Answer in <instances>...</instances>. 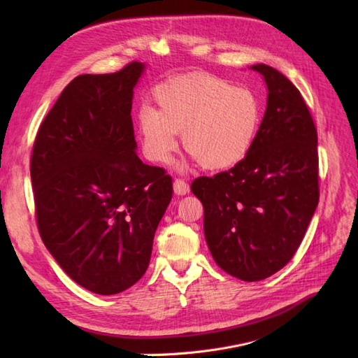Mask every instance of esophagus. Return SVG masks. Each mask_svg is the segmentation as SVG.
<instances>
[{"label":"esophagus","instance_id":"esophagus-1","mask_svg":"<svg viewBox=\"0 0 358 358\" xmlns=\"http://www.w3.org/2000/svg\"><path fill=\"white\" fill-rule=\"evenodd\" d=\"M173 189L178 194V196H185L189 192V185L183 179H175L173 182Z\"/></svg>","mask_w":358,"mask_h":358}]
</instances>
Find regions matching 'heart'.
<instances>
[{"instance_id":"heart-1","label":"heart","mask_w":358,"mask_h":358,"mask_svg":"<svg viewBox=\"0 0 358 358\" xmlns=\"http://www.w3.org/2000/svg\"><path fill=\"white\" fill-rule=\"evenodd\" d=\"M157 109L143 106L137 131L143 152L164 164L178 148V133L192 158L206 170L236 166L251 150L263 106L249 88H239L218 76L192 73L158 85Z\"/></svg>"}]
</instances>
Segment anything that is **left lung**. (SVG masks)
<instances>
[{"instance_id": "1", "label": "left lung", "mask_w": 358, "mask_h": 358, "mask_svg": "<svg viewBox=\"0 0 358 358\" xmlns=\"http://www.w3.org/2000/svg\"><path fill=\"white\" fill-rule=\"evenodd\" d=\"M267 107L255 142L237 164L191 191L204 209V237L224 272L255 282L296 254L320 200L318 136L300 91L266 64Z\"/></svg>"}]
</instances>
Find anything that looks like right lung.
I'll return each instance as SVG.
<instances>
[{"mask_svg":"<svg viewBox=\"0 0 358 358\" xmlns=\"http://www.w3.org/2000/svg\"><path fill=\"white\" fill-rule=\"evenodd\" d=\"M145 64L74 78L41 122L31 155L37 227L52 257L95 294L133 287L171 200L164 169L136 155L133 90Z\"/></svg>","mask_w":358,"mask_h":358,"instance_id":"right-lung-1","label":"right lung"}]
</instances>
